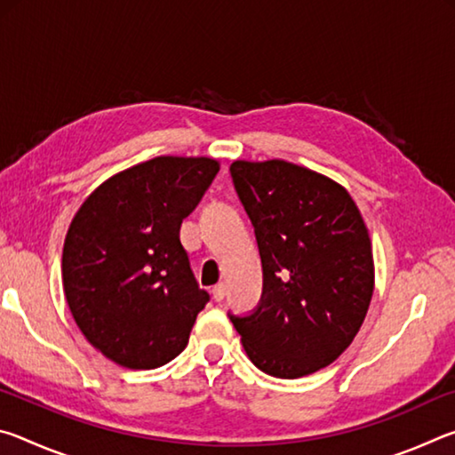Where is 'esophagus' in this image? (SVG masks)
<instances>
[{
  "label": "esophagus",
  "instance_id": "34e87169",
  "mask_svg": "<svg viewBox=\"0 0 455 455\" xmlns=\"http://www.w3.org/2000/svg\"><path fill=\"white\" fill-rule=\"evenodd\" d=\"M225 292H227V289H225V284L222 283H219V284H214L212 287V299L214 301H222V299H225Z\"/></svg>",
  "mask_w": 455,
  "mask_h": 455
}]
</instances>
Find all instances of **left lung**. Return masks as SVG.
Wrapping results in <instances>:
<instances>
[{"label":"left lung","mask_w":455,"mask_h":455,"mask_svg":"<svg viewBox=\"0 0 455 455\" xmlns=\"http://www.w3.org/2000/svg\"><path fill=\"white\" fill-rule=\"evenodd\" d=\"M230 176L255 227L263 295L251 315L228 317L260 371L311 375L349 347L371 303L363 217L341 184L305 166L235 160Z\"/></svg>","instance_id":"1"}]
</instances>
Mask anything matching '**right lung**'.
Returning <instances> with one entry per match:
<instances>
[{"label": "right lung", "mask_w": 455, "mask_h": 455, "mask_svg": "<svg viewBox=\"0 0 455 455\" xmlns=\"http://www.w3.org/2000/svg\"><path fill=\"white\" fill-rule=\"evenodd\" d=\"M214 158L156 156L84 200L64 241L61 281L76 325L128 369H156L187 347L209 303L180 225L219 172Z\"/></svg>", "instance_id": "right-lung-1"}]
</instances>
